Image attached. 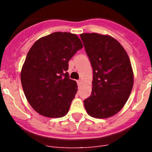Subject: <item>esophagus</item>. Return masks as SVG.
<instances>
[{"label": "esophagus", "instance_id": "obj_1", "mask_svg": "<svg viewBox=\"0 0 152 152\" xmlns=\"http://www.w3.org/2000/svg\"><path fill=\"white\" fill-rule=\"evenodd\" d=\"M81 83H82V81L81 80H78L77 81V84H78V85H81Z\"/></svg>", "mask_w": 152, "mask_h": 152}]
</instances>
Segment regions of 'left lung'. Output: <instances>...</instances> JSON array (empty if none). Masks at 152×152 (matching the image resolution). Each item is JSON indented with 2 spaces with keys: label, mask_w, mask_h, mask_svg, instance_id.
<instances>
[{
  "label": "left lung",
  "mask_w": 152,
  "mask_h": 152,
  "mask_svg": "<svg viewBox=\"0 0 152 152\" xmlns=\"http://www.w3.org/2000/svg\"><path fill=\"white\" fill-rule=\"evenodd\" d=\"M93 70L92 93L84 101L89 115L108 118L125 105L134 84L129 57L120 42L110 35L80 34Z\"/></svg>",
  "instance_id": "obj_1"
}]
</instances>
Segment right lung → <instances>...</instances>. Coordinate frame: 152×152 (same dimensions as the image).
Here are the masks:
<instances>
[{
	"mask_svg": "<svg viewBox=\"0 0 152 152\" xmlns=\"http://www.w3.org/2000/svg\"><path fill=\"white\" fill-rule=\"evenodd\" d=\"M82 47L75 34L54 32L39 38L28 50L21 83L27 101L41 115L60 118L68 113L78 86L66 71L69 60Z\"/></svg>",
	"mask_w": 152,
	"mask_h": 152,
	"instance_id": "1",
	"label": "right lung"
}]
</instances>
